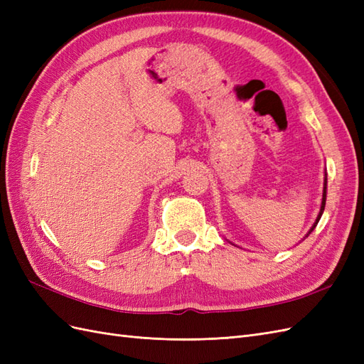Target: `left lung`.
Wrapping results in <instances>:
<instances>
[{
	"label": "left lung",
	"instance_id": "obj_1",
	"mask_svg": "<svg viewBox=\"0 0 364 364\" xmlns=\"http://www.w3.org/2000/svg\"><path fill=\"white\" fill-rule=\"evenodd\" d=\"M325 202H326V178H325V186H323V197H322V206H321V213H318V215H317V218H316V223L313 225V228L310 229V232L308 234H311V230L317 226V223H318V220H321V217H322V213H323V209H325Z\"/></svg>",
	"mask_w": 364,
	"mask_h": 364
}]
</instances>
